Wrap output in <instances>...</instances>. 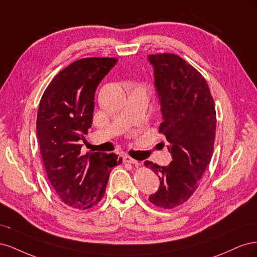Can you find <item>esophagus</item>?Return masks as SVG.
<instances>
[{"label":"esophagus","mask_w":257,"mask_h":257,"mask_svg":"<svg viewBox=\"0 0 257 257\" xmlns=\"http://www.w3.org/2000/svg\"><path fill=\"white\" fill-rule=\"evenodd\" d=\"M123 162L124 163H128V164H134V165H139V162L132 159L128 155H123Z\"/></svg>","instance_id":"esophagus-1"}]
</instances>
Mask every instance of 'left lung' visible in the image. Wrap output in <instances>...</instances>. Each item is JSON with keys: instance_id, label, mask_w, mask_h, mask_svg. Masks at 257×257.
I'll use <instances>...</instances> for the list:
<instances>
[{"instance_id": "8db88e82", "label": "left lung", "mask_w": 257, "mask_h": 257, "mask_svg": "<svg viewBox=\"0 0 257 257\" xmlns=\"http://www.w3.org/2000/svg\"><path fill=\"white\" fill-rule=\"evenodd\" d=\"M149 61L164 119L159 132L173 157L168 166L145 162L160 179V188L149 200L159 208L173 209L193 195L211 161L215 105L204 76L181 57L157 53L150 54Z\"/></svg>"}]
</instances>
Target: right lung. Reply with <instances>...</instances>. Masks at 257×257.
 <instances>
[{"instance_id": "right-lung-1", "label": "right lung", "mask_w": 257, "mask_h": 257, "mask_svg": "<svg viewBox=\"0 0 257 257\" xmlns=\"http://www.w3.org/2000/svg\"><path fill=\"white\" fill-rule=\"evenodd\" d=\"M118 59L83 58L54 76L40 102L37 138L47 177L60 199L84 210L104 197L111 169L122 163L114 153L81 154L91 127L97 85Z\"/></svg>"}]
</instances>
